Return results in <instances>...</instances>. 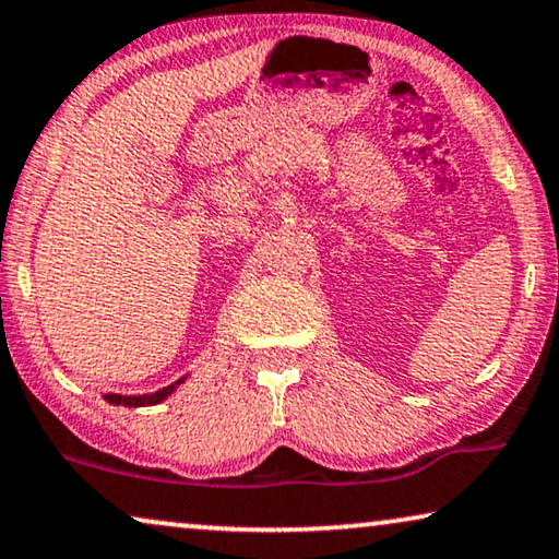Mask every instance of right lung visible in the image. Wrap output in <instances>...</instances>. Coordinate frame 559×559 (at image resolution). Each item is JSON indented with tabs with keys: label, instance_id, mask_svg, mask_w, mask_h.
Instances as JSON below:
<instances>
[{
	"label": "right lung",
	"instance_id": "add662e5",
	"mask_svg": "<svg viewBox=\"0 0 559 559\" xmlns=\"http://www.w3.org/2000/svg\"><path fill=\"white\" fill-rule=\"evenodd\" d=\"M189 378V373H186L183 378H179L176 380V383H171V385H166V388H158V391H153V393H139V395H123V393H105L103 399L108 401V403H112V406H126V408H141V406H156V403H160V401H166L168 395H171L176 388H179L183 380Z\"/></svg>",
	"mask_w": 559,
	"mask_h": 559
}]
</instances>
